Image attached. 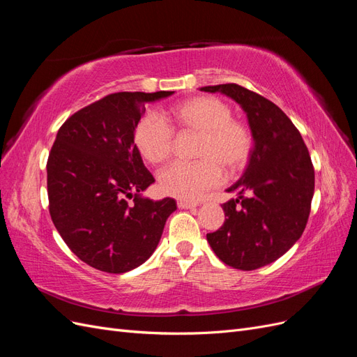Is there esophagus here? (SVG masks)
Instances as JSON below:
<instances>
[{"mask_svg":"<svg viewBox=\"0 0 357 357\" xmlns=\"http://www.w3.org/2000/svg\"><path fill=\"white\" fill-rule=\"evenodd\" d=\"M177 205H178L180 208H185V210H188V208H195V207H197V204L188 202V201H178Z\"/></svg>","mask_w":357,"mask_h":357,"instance_id":"34e87169","label":"esophagus"}]
</instances>
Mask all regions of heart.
Returning <instances> with one entry per match:
<instances>
[{"label": "heart", "instance_id": "b5f03b06", "mask_svg": "<svg viewBox=\"0 0 357 357\" xmlns=\"http://www.w3.org/2000/svg\"><path fill=\"white\" fill-rule=\"evenodd\" d=\"M228 102L211 95L183 101L162 119L147 113L137 122L132 142L138 153L152 165L162 164L174 150V132L195 134V162H174L159 172L160 190L178 199L197 201L219 186L223 171L235 174L252 156L255 139L248 126L235 121Z\"/></svg>", "mask_w": 357, "mask_h": 357}]
</instances>
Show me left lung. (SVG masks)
<instances>
[{
	"label": "left lung",
	"instance_id": "1",
	"mask_svg": "<svg viewBox=\"0 0 357 357\" xmlns=\"http://www.w3.org/2000/svg\"><path fill=\"white\" fill-rule=\"evenodd\" d=\"M222 92L247 114L255 139L244 176L228 189L222 228L207 234L220 261L252 271L283 256L304 232L314 193V168L296 126L274 102L240 84L201 88Z\"/></svg>",
	"mask_w": 357,
	"mask_h": 357
}]
</instances>
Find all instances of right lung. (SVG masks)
Wrapping results in <instances>:
<instances>
[{
  "label": "right lung",
  "mask_w": 357,
  "mask_h": 357,
  "mask_svg": "<svg viewBox=\"0 0 357 357\" xmlns=\"http://www.w3.org/2000/svg\"><path fill=\"white\" fill-rule=\"evenodd\" d=\"M174 92H116L70 116L47 159L49 213L80 261L110 274L144 264L162 236L172 198L139 197L155 181L132 142L146 104Z\"/></svg>",
  "instance_id": "right-lung-1"
}]
</instances>
